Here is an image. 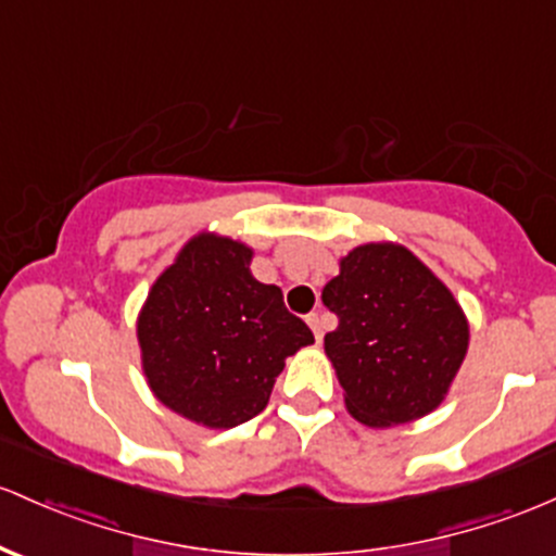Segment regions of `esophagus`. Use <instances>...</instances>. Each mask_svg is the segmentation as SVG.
<instances>
[{
    "mask_svg": "<svg viewBox=\"0 0 556 556\" xmlns=\"http://www.w3.org/2000/svg\"><path fill=\"white\" fill-rule=\"evenodd\" d=\"M306 321H308V327L314 329V338H316V343H321V338H325V321H321V316L316 314H308L306 316Z\"/></svg>",
    "mask_w": 556,
    "mask_h": 556,
    "instance_id": "esophagus-1",
    "label": "esophagus"
}]
</instances>
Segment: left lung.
Wrapping results in <instances>:
<instances>
[{"label": "left lung", "instance_id": "8db88e82", "mask_svg": "<svg viewBox=\"0 0 556 556\" xmlns=\"http://www.w3.org/2000/svg\"><path fill=\"white\" fill-rule=\"evenodd\" d=\"M321 301L338 316L325 351L358 422L404 425L441 404L465 362L469 327L417 255L390 242L353 248Z\"/></svg>", "mask_w": 556, "mask_h": 556}]
</instances>
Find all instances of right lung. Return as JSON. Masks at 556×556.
<instances>
[{
  "mask_svg": "<svg viewBox=\"0 0 556 556\" xmlns=\"http://www.w3.org/2000/svg\"><path fill=\"white\" fill-rule=\"evenodd\" d=\"M250 258L242 242L198 235L152 285L137 321L157 401L216 430L264 412L285 358L314 343L282 290L250 274Z\"/></svg>",
  "mask_w": 556,
  "mask_h": 556,
  "instance_id": "add662e5",
  "label": "right lung"
}]
</instances>
